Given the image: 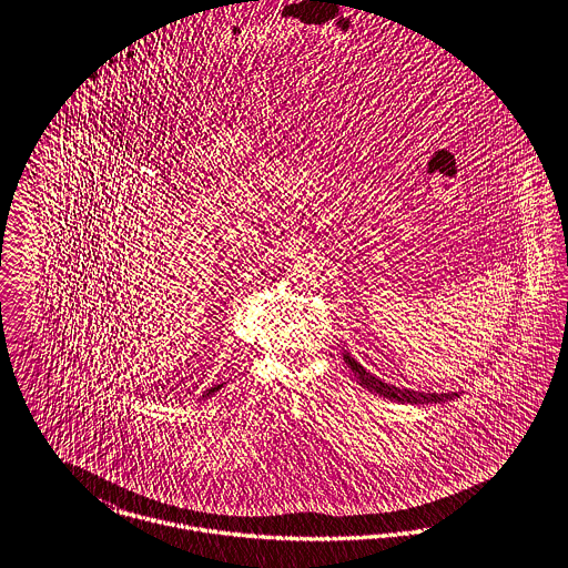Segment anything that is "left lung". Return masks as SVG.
I'll list each match as a JSON object with an SVG mask.
<instances>
[{"label":"left lung","mask_w":568,"mask_h":568,"mask_svg":"<svg viewBox=\"0 0 568 568\" xmlns=\"http://www.w3.org/2000/svg\"><path fill=\"white\" fill-rule=\"evenodd\" d=\"M344 361L352 373L356 375V379L361 382V386H365L369 393L377 396H384L388 400H396V403H409V405H442L447 400L458 398V393H419V390H412V388H398L388 382H382L379 377H375L373 373L365 369L356 358H352L349 352H344Z\"/></svg>","instance_id":"8db88e82"}]
</instances>
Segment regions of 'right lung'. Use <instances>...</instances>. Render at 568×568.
<instances>
[{
    "instance_id": "obj_1",
    "label": "right lung",
    "mask_w": 568,
    "mask_h": 568,
    "mask_svg": "<svg viewBox=\"0 0 568 568\" xmlns=\"http://www.w3.org/2000/svg\"><path fill=\"white\" fill-rule=\"evenodd\" d=\"M222 386H224V384H216V386H212V388H207V390H205V393H203V395H201V398H203V400H205V398H207V396L216 395V393H219V390H221ZM201 398H199V400H201Z\"/></svg>"
}]
</instances>
